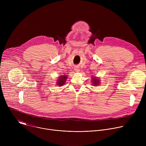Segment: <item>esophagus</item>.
<instances>
[{"label": "esophagus", "instance_id": "esophagus-1", "mask_svg": "<svg viewBox=\"0 0 146 146\" xmlns=\"http://www.w3.org/2000/svg\"><path fill=\"white\" fill-rule=\"evenodd\" d=\"M74 70H75L76 72H79V71H80L79 68H77V67H76V68H74Z\"/></svg>", "mask_w": 146, "mask_h": 146}]
</instances>
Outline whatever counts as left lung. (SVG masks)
I'll use <instances>...</instances> for the list:
<instances>
[{"instance_id": "1", "label": "left lung", "mask_w": 146, "mask_h": 146, "mask_svg": "<svg viewBox=\"0 0 146 146\" xmlns=\"http://www.w3.org/2000/svg\"><path fill=\"white\" fill-rule=\"evenodd\" d=\"M92 84L94 85V86H96L99 84V80L98 79H96V78H92Z\"/></svg>"}]
</instances>
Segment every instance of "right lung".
I'll return each mask as SVG.
<instances>
[{"label": "right lung", "mask_w": 146, "mask_h": 146, "mask_svg": "<svg viewBox=\"0 0 146 146\" xmlns=\"http://www.w3.org/2000/svg\"><path fill=\"white\" fill-rule=\"evenodd\" d=\"M67 76H62L59 77V78L57 82V84L58 86H64V84H65V82L66 81V79L67 78Z\"/></svg>", "instance_id": "1"}]
</instances>
